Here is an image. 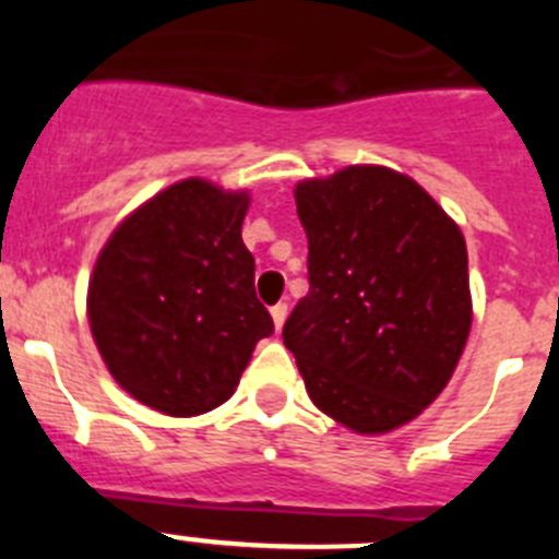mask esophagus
<instances>
[{"label":"esophagus","mask_w":559,"mask_h":559,"mask_svg":"<svg viewBox=\"0 0 559 559\" xmlns=\"http://www.w3.org/2000/svg\"><path fill=\"white\" fill-rule=\"evenodd\" d=\"M271 319H274L276 330H283L285 319H288V305H285V302L274 305V308H271Z\"/></svg>","instance_id":"esophagus-1"}]
</instances>
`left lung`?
<instances>
[{
  "label": "left lung",
  "instance_id": "1",
  "mask_svg": "<svg viewBox=\"0 0 559 559\" xmlns=\"http://www.w3.org/2000/svg\"><path fill=\"white\" fill-rule=\"evenodd\" d=\"M310 294L283 328L319 412L397 431L448 386L473 324L467 246L412 176L349 165L294 187Z\"/></svg>",
  "mask_w": 559,
  "mask_h": 559
}]
</instances>
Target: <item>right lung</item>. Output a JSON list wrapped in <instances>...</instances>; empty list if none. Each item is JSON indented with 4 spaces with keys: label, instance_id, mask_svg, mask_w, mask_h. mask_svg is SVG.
Masks as SVG:
<instances>
[{
    "label": "right lung",
    "instance_id": "add662e5",
    "mask_svg": "<svg viewBox=\"0 0 559 559\" xmlns=\"http://www.w3.org/2000/svg\"><path fill=\"white\" fill-rule=\"evenodd\" d=\"M249 204V190L181 179L126 215L97 254L92 338L111 378L153 412L218 408L274 333L240 237Z\"/></svg>",
    "mask_w": 559,
    "mask_h": 559
}]
</instances>
